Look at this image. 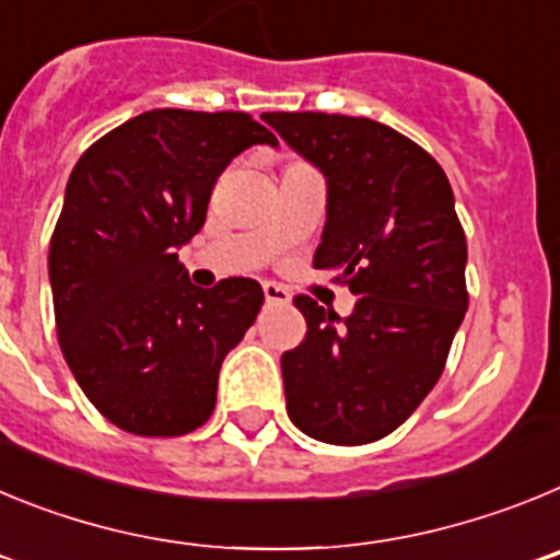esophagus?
Wrapping results in <instances>:
<instances>
[{
    "instance_id": "obj_1",
    "label": "esophagus",
    "mask_w": 560,
    "mask_h": 560,
    "mask_svg": "<svg viewBox=\"0 0 560 560\" xmlns=\"http://www.w3.org/2000/svg\"><path fill=\"white\" fill-rule=\"evenodd\" d=\"M264 296L269 305H289L291 303V294L283 289V285L277 283H264Z\"/></svg>"
}]
</instances>
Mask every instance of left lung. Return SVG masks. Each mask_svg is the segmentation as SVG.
<instances>
[{
    "instance_id": "8db88e82",
    "label": "left lung",
    "mask_w": 560,
    "mask_h": 560,
    "mask_svg": "<svg viewBox=\"0 0 560 560\" xmlns=\"http://www.w3.org/2000/svg\"><path fill=\"white\" fill-rule=\"evenodd\" d=\"M264 120L328 182L314 269L359 300L341 319L296 296L308 334L283 353L285 409L334 446L387 438L446 368L468 308L465 232L446 173L418 142L368 117L266 112Z\"/></svg>"
}]
</instances>
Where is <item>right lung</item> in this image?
<instances>
[{"label":"right lung","mask_w":560,"mask_h":560,"mask_svg":"<svg viewBox=\"0 0 560 560\" xmlns=\"http://www.w3.org/2000/svg\"><path fill=\"white\" fill-rule=\"evenodd\" d=\"M275 133L244 112L153 108L78 160L49 241V285L69 370L114 427L179 438L215 409L221 361L264 289L190 283L176 249L205 226L224 167Z\"/></svg>","instance_id":"add662e5"}]
</instances>
